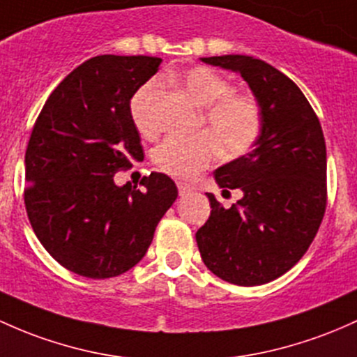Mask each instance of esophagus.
<instances>
[{
    "label": "esophagus",
    "instance_id": "esophagus-1",
    "mask_svg": "<svg viewBox=\"0 0 357 357\" xmlns=\"http://www.w3.org/2000/svg\"><path fill=\"white\" fill-rule=\"evenodd\" d=\"M178 190H179V197H186V195H190L191 191H193V188L185 185V183H178Z\"/></svg>",
    "mask_w": 357,
    "mask_h": 357
}]
</instances>
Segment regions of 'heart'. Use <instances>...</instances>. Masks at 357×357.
I'll return each mask as SVG.
<instances>
[{
    "instance_id": "heart-1",
    "label": "heart",
    "mask_w": 357,
    "mask_h": 357,
    "mask_svg": "<svg viewBox=\"0 0 357 357\" xmlns=\"http://www.w3.org/2000/svg\"><path fill=\"white\" fill-rule=\"evenodd\" d=\"M171 79L183 88L198 107H205L202 123L206 134L193 137H169L154 151V164L176 179H191L210 166L217 147L225 155L248 152L261 134V108L249 95L234 93L229 79L208 68H191L171 74ZM159 95L158 81H149L135 93L130 113L140 134L152 135L158 128L154 103Z\"/></svg>"
}]
</instances>
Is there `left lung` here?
Instances as JSON below:
<instances>
[{"label": "left lung", "mask_w": 357, "mask_h": 357, "mask_svg": "<svg viewBox=\"0 0 357 357\" xmlns=\"http://www.w3.org/2000/svg\"><path fill=\"white\" fill-rule=\"evenodd\" d=\"M202 61L244 77L262 123L252 151L213 172L218 186L238 188L242 198L223 208L206 193L211 213L197 232L199 254L223 281L238 287L269 283L303 257L322 223L327 206L322 127L298 86L268 62L238 54Z\"/></svg>", "instance_id": "obj_1"}]
</instances>
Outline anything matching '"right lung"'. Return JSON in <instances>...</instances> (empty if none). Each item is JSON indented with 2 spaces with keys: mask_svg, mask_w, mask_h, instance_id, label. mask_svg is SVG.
<instances>
[{
  "mask_svg": "<svg viewBox=\"0 0 357 357\" xmlns=\"http://www.w3.org/2000/svg\"><path fill=\"white\" fill-rule=\"evenodd\" d=\"M162 59L98 56L68 74L45 101L25 152V208L47 252L93 280L119 276L146 256L178 188L151 172L140 186L113 176L142 160L130 100Z\"/></svg>",
  "mask_w": 357,
  "mask_h": 357,
  "instance_id": "add662e5",
  "label": "right lung"
}]
</instances>
